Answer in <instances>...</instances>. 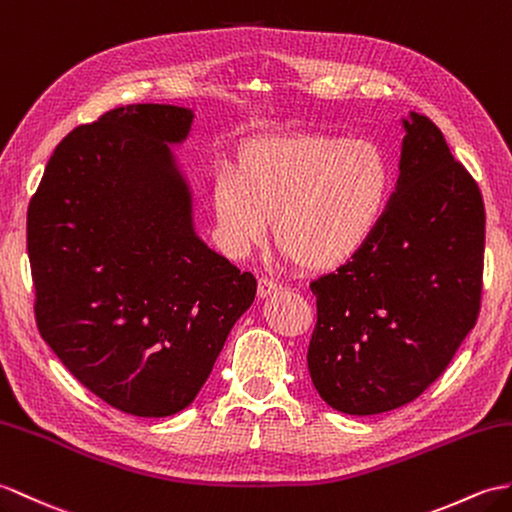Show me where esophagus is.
<instances>
[{"label": "esophagus", "instance_id": "esophagus-1", "mask_svg": "<svg viewBox=\"0 0 512 512\" xmlns=\"http://www.w3.org/2000/svg\"><path fill=\"white\" fill-rule=\"evenodd\" d=\"M281 290H283L281 283L270 279V277H259V281H257V294L261 296V299H266V296H272Z\"/></svg>", "mask_w": 512, "mask_h": 512}]
</instances>
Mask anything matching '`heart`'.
Returning <instances> with one entry per match:
<instances>
[{"label":"heart","mask_w":512,"mask_h":512,"mask_svg":"<svg viewBox=\"0 0 512 512\" xmlns=\"http://www.w3.org/2000/svg\"><path fill=\"white\" fill-rule=\"evenodd\" d=\"M395 181V165L377 141L325 133L264 137L240 150L237 168L216 165L211 209L233 257L264 244L272 218L285 255L310 270H336L382 227Z\"/></svg>","instance_id":"b5f03b06"}]
</instances>
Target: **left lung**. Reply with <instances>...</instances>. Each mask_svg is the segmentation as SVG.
I'll list each match as a JSON object with an SVG mask.
<instances>
[{"label": "left lung", "instance_id": "obj_1", "mask_svg": "<svg viewBox=\"0 0 512 512\" xmlns=\"http://www.w3.org/2000/svg\"><path fill=\"white\" fill-rule=\"evenodd\" d=\"M397 192L364 251L310 283L312 382L331 408L379 414L449 366L482 303L484 200L430 117L406 122Z\"/></svg>", "mask_w": 512, "mask_h": 512}]
</instances>
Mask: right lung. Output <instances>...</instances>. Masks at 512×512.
Here are the masks:
<instances>
[{
	"label": "right lung",
	"instance_id": "right-lung-1",
	"mask_svg": "<svg viewBox=\"0 0 512 512\" xmlns=\"http://www.w3.org/2000/svg\"><path fill=\"white\" fill-rule=\"evenodd\" d=\"M192 113L128 104L56 146L28 207L34 316L95 397L170 417L207 382L257 279L192 231L187 187L165 141Z\"/></svg>",
	"mask_w": 512,
	"mask_h": 512
}]
</instances>
